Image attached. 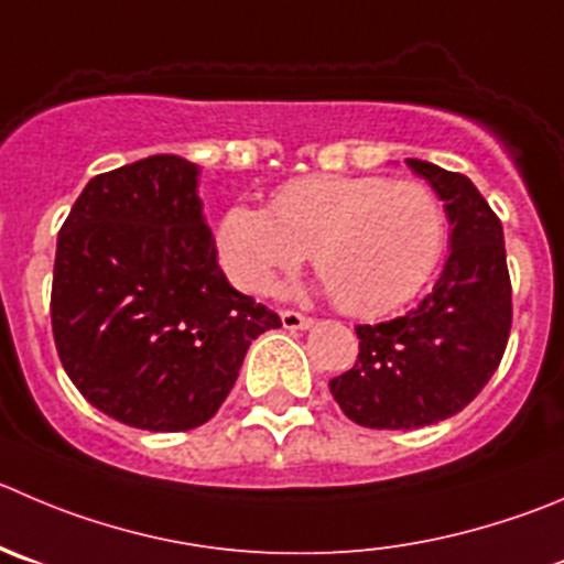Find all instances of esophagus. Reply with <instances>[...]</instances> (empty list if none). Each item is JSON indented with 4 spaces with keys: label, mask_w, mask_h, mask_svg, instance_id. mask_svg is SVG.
Returning a JSON list of instances; mask_svg holds the SVG:
<instances>
[{
    "label": "esophagus",
    "mask_w": 564,
    "mask_h": 564,
    "mask_svg": "<svg viewBox=\"0 0 564 564\" xmlns=\"http://www.w3.org/2000/svg\"><path fill=\"white\" fill-rule=\"evenodd\" d=\"M282 326H285V329H310V326H313V318H307V315L304 313H296V310H282Z\"/></svg>",
    "instance_id": "34e87169"
}]
</instances>
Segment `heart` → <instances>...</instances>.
I'll list each match as a JSON object with an SVG mask.
<instances>
[{"mask_svg":"<svg viewBox=\"0 0 564 564\" xmlns=\"http://www.w3.org/2000/svg\"><path fill=\"white\" fill-rule=\"evenodd\" d=\"M446 232V210L421 182L313 174L279 185L268 210L229 207L216 240L221 268L243 291H271L310 251L337 307L377 318L426 285Z\"/></svg>","mask_w":564,"mask_h":564,"instance_id":"obj_1","label":"heart"}]
</instances>
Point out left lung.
Wrapping results in <instances>:
<instances>
[{
    "mask_svg": "<svg viewBox=\"0 0 564 564\" xmlns=\"http://www.w3.org/2000/svg\"><path fill=\"white\" fill-rule=\"evenodd\" d=\"M406 165L446 202L452 254L417 307L357 326V362L329 390L348 421L366 429H417L457 415L490 382L512 329L498 216L465 174L426 160Z\"/></svg>",
    "mask_w": 564,
    "mask_h": 564,
    "instance_id": "8db88e82",
    "label": "left lung"
}]
</instances>
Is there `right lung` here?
<instances>
[{"label": "right lung", "mask_w": 564, "mask_h": 564, "mask_svg": "<svg viewBox=\"0 0 564 564\" xmlns=\"http://www.w3.org/2000/svg\"><path fill=\"white\" fill-rule=\"evenodd\" d=\"M196 176L176 154L96 174L57 235L52 335L63 368L88 404L149 432L210 421L251 340L282 326L218 268Z\"/></svg>", "instance_id": "1"}]
</instances>
